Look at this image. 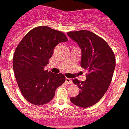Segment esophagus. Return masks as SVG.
<instances>
[{
  "mask_svg": "<svg viewBox=\"0 0 129 129\" xmlns=\"http://www.w3.org/2000/svg\"><path fill=\"white\" fill-rule=\"evenodd\" d=\"M66 83L68 85H71V84H72V81L71 79L70 78H68V77L66 78Z\"/></svg>",
  "mask_w": 129,
  "mask_h": 129,
  "instance_id": "obj_1",
  "label": "esophagus"
}]
</instances>
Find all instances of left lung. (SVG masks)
I'll return each instance as SVG.
<instances>
[{"mask_svg": "<svg viewBox=\"0 0 129 129\" xmlns=\"http://www.w3.org/2000/svg\"><path fill=\"white\" fill-rule=\"evenodd\" d=\"M67 34L80 46L81 66L88 72L85 81L73 79L80 91L70 101L76 106L87 108L98 103L109 88L116 67L115 55L103 39L90 31H69Z\"/></svg>", "mask_w": 129, "mask_h": 129, "instance_id": "obj_1", "label": "left lung"}]
</instances>
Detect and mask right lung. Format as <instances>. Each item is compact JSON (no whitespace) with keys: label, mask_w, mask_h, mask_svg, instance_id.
Listing matches in <instances>:
<instances>
[{"label":"right lung","mask_w":129,"mask_h":129,"mask_svg":"<svg viewBox=\"0 0 129 129\" xmlns=\"http://www.w3.org/2000/svg\"><path fill=\"white\" fill-rule=\"evenodd\" d=\"M67 41L62 31L40 26L31 29L16 48L13 57L15 76L22 95L31 104L39 106L50 102L57 88L65 81L64 74L44 68L55 46Z\"/></svg>","instance_id":"right-lung-1"}]
</instances>
